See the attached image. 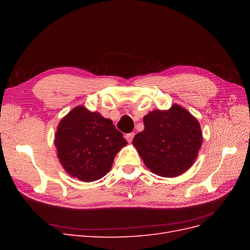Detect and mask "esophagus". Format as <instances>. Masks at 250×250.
Here are the masks:
<instances>
[{
    "label": "esophagus",
    "instance_id": "34e87169",
    "mask_svg": "<svg viewBox=\"0 0 250 250\" xmlns=\"http://www.w3.org/2000/svg\"><path fill=\"white\" fill-rule=\"evenodd\" d=\"M133 138H134V132H130V133H127L126 135H125V139L127 140V142H132V140H133Z\"/></svg>",
    "mask_w": 250,
    "mask_h": 250
}]
</instances>
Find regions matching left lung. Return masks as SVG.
<instances>
[{"instance_id":"obj_1","label":"left lung","mask_w":250,"mask_h":250,"mask_svg":"<svg viewBox=\"0 0 250 250\" xmlns=\"http://www.w3.org/2000/svg\"><path fill=\"white\" fill-rule=\"evenodd\" d=\"M143 120L145 129L132 144L146 167L163 177L178 176L190 168L202 144L198 121L179 105L154 110Z\"/></svg>"}]
</instances>
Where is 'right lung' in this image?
Returning <instances> with one entry per match:
<instances>
[{"mask_svg":"<svg viewBox=\"0 0 250 250\" xmlns=\"http://www.w3.org/2000/svg\"><path fill=\"white\" fill-rule=\"evenodd\" d=\"M127 142L109 119L83 106L60 121L55 134L57 156L64 170L81 181H95L110 170Z\"/></svg>","mask_w":250,"mask_h":250,"instance_id":"add662e5","label":"right lung"}]
</instances>
